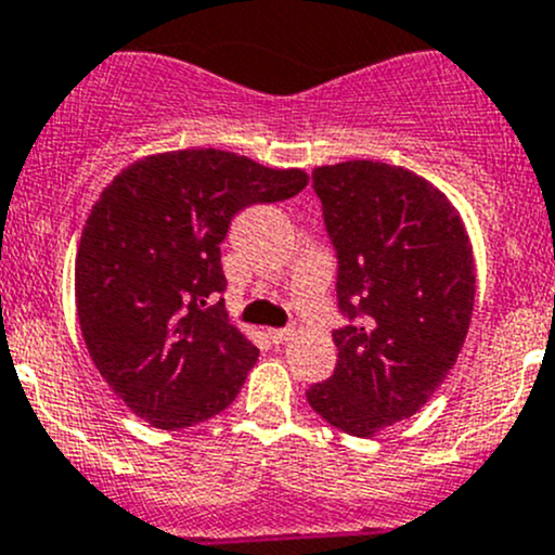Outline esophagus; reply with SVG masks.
<instances>
[{
  "label": "esophagus",
  "mask_w": 555,
  "mask_h": 555,
  "mask_svg": "<svg viewBox=\"0 0 555 555\" xmlns=\"http://www.w3.org/2000/svg\"><path fill=\"white\" fill-rule=\"evenodd\" d=\"M295 335L293 327H282V330H268V338L273 340V344H284V340H289Z\"/></svg>",
  "instance_id": "esophagus-1"
}]
</instances>
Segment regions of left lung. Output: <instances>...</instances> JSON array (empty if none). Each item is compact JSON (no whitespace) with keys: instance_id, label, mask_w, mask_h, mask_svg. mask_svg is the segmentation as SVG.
Segmentation results:
<instances>
[{"instance_id":"1","label":"left lung","mask_w":555,"mask_h":555,"mask_svg":"<svg viewBox=\"0 0 555 555\" xmlns=\"http://www.w3.org/2000/svg\"><path fill=\"white\" fill-rule=\"evenodd\" d=\"M338 257V365L306 400L333 427L373 438L443 384L475 304L473 246L451 201L400 166L346 160L311 173Z\"/></svg>"}]
</instances>
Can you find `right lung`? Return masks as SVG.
<instances>
[{
  "label": "right lung",
  "instance_id": "obj_1",
  "mask_svg": "<svg viewBox=\"0 0 555 555\" xmlns=\"http://www.w3.org/2000/svg\"><path fill=\"white\" fill-rule=\"evenodd\" d=\"M306 182L225 150H177L106 184L77 249V317L93 365L139 418L184 429L236 400L260 351L211 304L228 287L220 244L238 211Z\"/></svg>",
  "mask_w": 555,
  "mask_h": 555
}]
</instances>
